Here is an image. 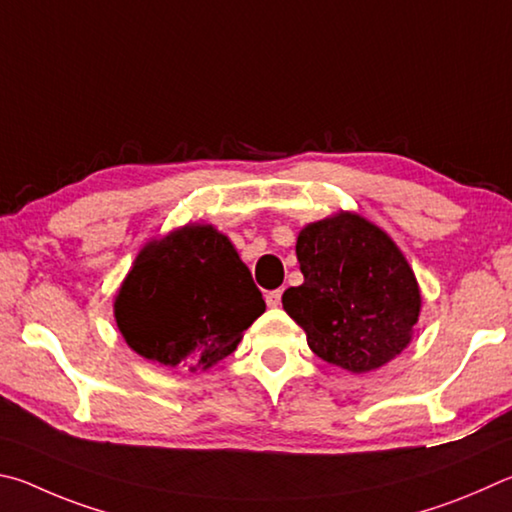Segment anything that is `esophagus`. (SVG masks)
<instances>
[{
    "label": "esophagus",
    "instance_id": "34e87169",
    "mask_svg": "<svg viewBox=\"0 0 512 512\" xmlns=\"http://www.w3.org/2000/svg\"><path fill=\"white\" fill-rule=\"evenodd\" d=\"M281 297H283V290H272L265 294V303L267 308H279L281 306Z\"/></svg>",
    "mask_w": 512,
    "mask_h": 512
}]
</instances>
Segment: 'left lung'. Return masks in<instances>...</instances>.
I'll return each mask as SVG.
<instances>
[{
    "label": "left lung",
    "instance_id": "1",
    "mask_svg": "<svg viewBox=\"0 0 512 512\" xmlns=\"http://www.w3.org/2000/svg\"><path fill=\"white\" fill-rule=\"evenodd\" d=\"M303 283L283 308L308 346L351 373L380 369L405 351L420 312L416 276L387 233L355 213L308 224L297 238Z\"/></svg>",
    "mask_w": 512,
    "mask_h": 512
}]
</instances>
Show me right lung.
Segmentation results:
<instances>
[{
    "label": "right lung",
    "instance_id": "add662e5",
    "mask_svg": "<svg viewBox=\"0 0 512 512\" xmlns=\"http://www.w3.org/2000/svg\"><path fill=\"white\" fill-rule=\"evenodd\" d=\"M265 312L227 236L193 224L141 249L114 301L125 342L170 369H209Z\"/></svg>",
    "mask_w": 512,
    "mask_h": 512
}]
</instances>
